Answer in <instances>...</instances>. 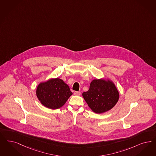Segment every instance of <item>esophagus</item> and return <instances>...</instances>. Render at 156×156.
<instances>
[{"mask_svg": "<svg viewBox=\"0 0 156 156\" xmlns=\"http://www.w3.org/2000/svg\"><path fill=\"white\" fill-rule=\"evenodd\" d=\"M74 94L75 96H80L81 95V92L80 91H74Z\"/></svg>", "mask_w": 156, "mask_h": 156, "instance_id": "obj_1", "label": "esophagus"}]
</instances>
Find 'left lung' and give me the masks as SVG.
Wrapping results in <instances>:
<instances>
[{
    "mask_svg": "<svg viewBox=\"0 0 156 156\" xmlns=\"http://www.w3.org/2000/svg\"><path fill=\"white\" fill-rule=\"evenodd\" d=\"M82 96L94 112L102 113L116 104L119 93L112 81L98 79L91 81L89 90L83 92Z\"/></svg>",
    "mask_w": 156,
    "mask_h": 156,
    "instance_id": "obj_1",
    "label": "left lung"
}]
</instances>
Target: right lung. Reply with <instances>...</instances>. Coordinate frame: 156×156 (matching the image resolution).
Here are the masks:
<instances>
[{
	"label": "right lung",
	"mask_w": 156,
	"mask_h": 156,
	"mask_svg": "<svg viewBox=\"0 0 156 156\" xmlns=\"http://www.w3.org/2000/svg\"><path fill=\"white\" fill-rule=\"evenodd\" d=\"M72 94L69 86L58 78L40 83L36 89V96L40 102L52 109L62 107Z\"/></svg>",
	"instance_id": "add662e5"
}]
</instances>
